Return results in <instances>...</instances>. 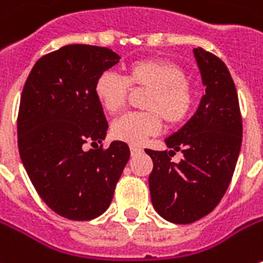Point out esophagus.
<instances>
[{
  "label": "esophagus",
  "mask_w": 263,
  "mask_h": 263,
  "mask_svg": "<svg viewBox=\"0 0 263 263\" xmlns=\"http://www.w3.org/2000/svg\"><path fill=\"white\" fill-rule=\"evenodd\" d=\"M129 148H131V154H137L141 152V147H137V145H131Z\"/></svg>",
  "instance_id": "esophagus-1"
}]
</instances>
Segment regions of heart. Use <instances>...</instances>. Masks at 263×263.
I'll list each match as a JSON object with an SVG mask.
<instances>
[{"label":"heart","mask_w":263,"mask_h":263,"mask_svg":"<svg viewBox=\"0 0 263 263\" xmlns=\"http://www.w3.org/2000/svg\"><path fill=\"white\" fill-rule=\"evenodd\" d=\"M129 86L147 89L144 113H129L111 123V135L123 143L140 145L148 137L160 131L162 120L175 126L184 122L191 111L194 92L185 72L178 64L147 59L128 66L125 78L104 72L94 84V96L109 115H116L125 107Z\"/></svg>","instance_id":"1"}]
</instances>
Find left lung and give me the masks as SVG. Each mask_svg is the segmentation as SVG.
<instances>
[{"label": "left lung", "mask_w": 263, "mask_h": 263, "mask_svg": "<svg viewBox=\"0 0 263 263\" xmlns=\"http://www.w3.org/2000/svg\"><path fill=\"white\" fill-rule=\"evenodd\" d=\"M206 94L191 119L165 140L167 152L145 150L153 160L148 177L156 212L174 223H191L211 213L223 197L241 148L243 123L228 67L203 48H193ZM181 151L175 164L169 155Z\"/></svg>", "instance_id": "obj_1"}]
</instances>
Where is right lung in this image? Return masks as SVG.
<instances>
[{
    "instance_id": "right-lung-1",
    "label": "right lung",
    "mask_w": 263,
    "mask_h": 263,
    "mask_svg": "<svg viewBox=\"0 0 263 263\" xmlns=\"http://www.w3.org/2000/svg\"><path fill=\"white\" fill-rule=\"evenodd\" d=\"M109 48L70 44L35 63L20 98L18 153L41 199L57 215L89 221L107 211L129 147L98 145L109 123L94 96L97 78L119 63Z\"/></svg>"
}]
</instances>
